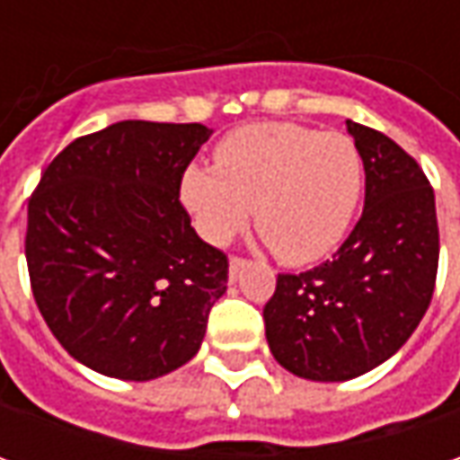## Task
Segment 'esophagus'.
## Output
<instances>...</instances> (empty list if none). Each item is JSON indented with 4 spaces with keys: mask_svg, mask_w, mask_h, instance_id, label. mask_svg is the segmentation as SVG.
I'll use <instances>...</instances> for the list:
<instances>
[{
    "mask_svg": "<svg viewBox=\"0 0 460 460\" xmlns=\"http://www.w3.org/2000/svg\"><path fill=\"white\" fill-rule=\"evenodd\" d=\"M243 269H245V258H230V279H238Z\"/></svg>",
    "mask_w": 460,
    "mask_h": 460,
    "instance_id": "1",
    "label": "esophagus"
}]
</instances>
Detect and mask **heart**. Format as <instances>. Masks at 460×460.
Returning a JSON list of instances; mask_svg holds the SVG:
<instances>
[{"label": "heart", "instance_id": "obj_1", "mask_svg": "<svg viewBox=\"0 0 460 460\" xmlns=\"http://www.w3.org/2000/svg\"><path fill=\"white\" fill-rule=\"evenodd\" d=\"M363 184V158L348 135L256 122L222 137L215 168H186L179 197L207 243H230L256 209L258 233L276 258L307 266L343 243Z\"/></svg>", "mask_w": 460, "mask_h": 460}]
</instances>
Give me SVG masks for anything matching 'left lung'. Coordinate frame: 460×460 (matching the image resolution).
Listing matches in <instances>:
<instances>
[{
    "mask_svg": "<svg viewBox=\"0 0 460 460\" xmlns=\"http://www.w3.org/2000/svg\"><path fill=\"white\" fill-rule=\"evenodd\" d=\"M366 171L363 215L341 251L305 274H279L266 341L294 376L348 381L389 361L420 325L438 274L430 181L392 137L353 119Z\"/></svg>",
    "mask_w": 460,
    "mask_h": 460,
    "instance_id": "8db88e82",
    "label": "left lung"
}]
</instances>
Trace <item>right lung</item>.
Listing matches in <instances>:
<instances>
[{"instance_id": "obj_1", "label": "right lung", "mask_w": 460, "mask_h": 460, "mask_svg": "<svg viewBox=\"0 0 460 460\" xmlns=\"http://www.w3.org/2000/svg\"><path fill=\"white\" fill-rule=\"evenodd\" d=\"M209 135L199 122H115L66 146L27 204L32 296L97 374L151 381L202 348L227 256L194 233L179 186Z\"/></svg>"}]
</instances>
